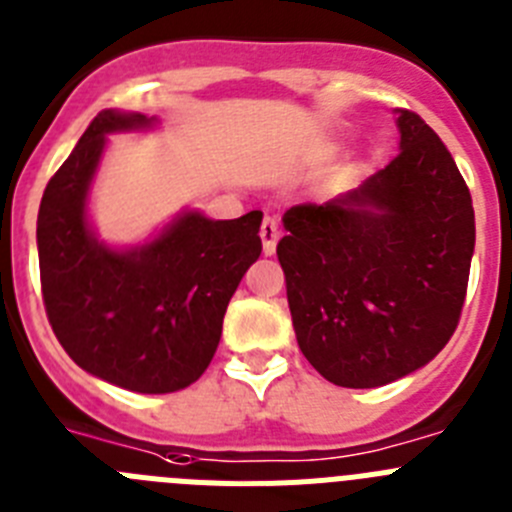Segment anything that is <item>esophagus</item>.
I'll list each match as a JSON object with an SVG mask.
<instances>
[{
    "label": "esophagus",
    "mask_w": 512,
    "mask_h": 512,
    "mask_svg": "<svg viewBox=\"0 0 512 512\" xmlns=\"http://www.w3.org/2000/svg\"><path fill=\"white\" fill-rule=\"evenodd\" d=\"M260 237H262V252H265V255H273L275 245H278V237H280V229H278V222H275V216H265V219H262Z\"/></svg>",
    "instance_id": "esophagus-1"
}]
</instances>
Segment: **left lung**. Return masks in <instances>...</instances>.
Listing matches in <instances>:
<instances>
[{
	"label": "left lung",
	"instance_id": "left-lung-1",
	"mask_svg": "<svg viewBox=\"0 0 512 512\" xmlns=\"http://www.w3.org/2000/svg\"><path fill=\"white\" fill-rule=\"evenodd\" d=\"M400 153L326 204L290 206L278 260L298 347L342 388H380L428 365L462 316L474 252L472 196L416 112Z\"/></svg>",
	"mask_w": 512,
	"mask_h": 512
}]
</instances>
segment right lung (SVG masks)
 <instances>
[{
  "mask_svg": "<svg viewBox=\"0 0 512 512\" xmlns=\"http://www.w3.org/2000/svg\"><path fill=\"white\" fill-rule=\"evenodd\" d=\"M155 117L104 109L45 186L38 211L48 321L81 370L132 393H176L209 367L247 267L260 257L262 211L214 222L186 211L155 239L112 250L86 219L107 135Z\"/></svg>",
  "mask_w": 512,
  "mask_h": 512,
  "instance_id": "1",
  "label": "right lung"
}]
</instances>
